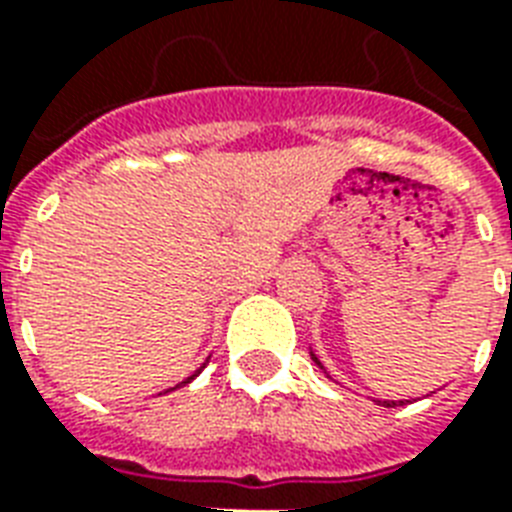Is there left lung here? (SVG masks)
Listing matches in <instances>:
<instances>
[{
    "label": "left lung",
    "mask_w": 512,
    "mask_h": 512,
    "mask_svg": "<svg viewBox=\"0 0 512 512\" xmlns=\"http://www.w3.org/2000/svg\"><path fill=\"white\" fill-rule=\"evenodd\" d=\"M311 358H313V361H316V364H319V369H324V364H321L319 358L313 356V353H311ZM324 372H327V369H324ZM382 404H385V406H390V401H382ZM393 406H396V404H393Z\"/></svg>",
    "instance_id": "left-lung-1"
}]
</instances>
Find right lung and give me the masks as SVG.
Returning a JSON list of instances; mask_svg holds the SVG:
<instances>
[{
	"mask_svg": "<svg viewBox=\"0 0 512 512\" xmlns=\"http://www.w3.org/2000/svg\"><path fill=\"white\" fill-rule=\"evenodd\" d=\"M199 372H201V369H199ZM199 372H196V374H199ZM196 374H193V377H196ZM193 377H188V380H185V382H191V380H193ZM185 382H183V385H185Z\"/></svg>",
	"mask_w": 512,
	"mask_h": 512,
	"instance_id": "obj_1",
	"label": "right lung"
}]
</instances>
